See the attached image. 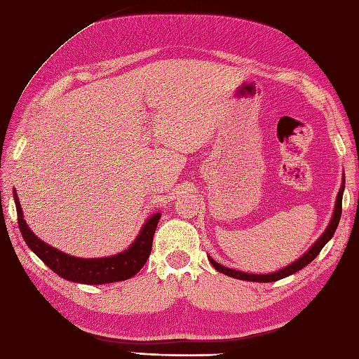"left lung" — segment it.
<instances>
[{
	"label": "left lung",
	"mask_w": 359,
	"mask_h": 359,
	"mask_svg": "<svg viewBox=\"0 0 359 359\" xmlns=\"http://www.w3.org/2000/svg\"><path fill=\"white\" fill-rule=\"evenodd\" d=\"M344 182H346V178L343 175V181H341V187L340 190H338V195H337V199H335V207H334V212H332V217H331V222L327 224V228L323 231V234L318 237L314 245L309 248L305 254L297 258L296 261H293L292 264H288L283 269H279L278 272H273V273H266V275H257V273H246V272H240V270H236V269H229V267H225L219 264L217 261L212 259L210 255H208V259L210 263L212 264V267H215L217 272L224 273L226 276H231V278H236V279H241V280H250V283H275V280L278 279H283V278H287L290 275H293L296 272H299L300 269H304L305 266H308L311 261L320 254V250L323 249V246L327 243L329 240H331L335 234V229L338 226V222H340V217H341V201H343V191H344Z\"/></svg>",
	"instance_id": "obj_1"
}]
</instances>
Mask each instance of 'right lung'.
Instances as JSON below:
<instances>
[{
	"mask_svg": "<svg viewBox=\"0 0 359 359\" xmlns=\"http://www.w3.org/2000/svg\"><path fill=\"white\" fill-rule=\"evenodd\" d=\"M13 198L18 212V225L22 232L27 246L54 273L62 276L63 279L72 280V283L89 285L119 283V280H127L135 273H139V270L149 258L152 238L154 234H156L158 220L161 217V212H156V215L148 217L143 224L139 236L135 237V240L127 249L119 252V254L102 258H80L65 254V252L46 245L45 241L33 234V231L28 228L24 219L21 202H19L16 190H13Z\"/></svg>",
	"mask_w": 359,
	"mask_h": 359,
	"instance_id": "1",
	"label": "right lung"
}]
</instances>
